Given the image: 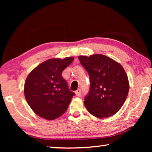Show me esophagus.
Instances as JSON below:
<instances>
[{
    "label": "esophagus",
    "instance_id": "esophagus-1",
    "mask_svg": "<svg viewBox=\"0 0 152 152\" xmlns=\"http://www.w3.org/2000/svg\"><path fill=\"white\" fill-rule=\"evenodd\" d=\"M75 93H76V96H80V95H81V90H80V89H78V90H77V91L75 92Z\"/></svg>",
    "mask_w": 152,
    "mask_h": 152
}]
</instances>
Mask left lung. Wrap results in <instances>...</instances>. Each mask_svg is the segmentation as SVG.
Instances as JSON below:
<instances>
[{"mask_svg": "<svg viewBox=\"0 0 152 152\" xmlns=\"http://www.w3.org/2000/svg\"><path fill=\"white\" fill-rule=\"evenodd\" d=\"M82 66L88 72L91 87L84 103L94 117L104 119L118 112L127 99L129 84L123 66L101 54L80 56Z\"/></svg>", "mask_w": 152, "mask_h": 152, "instance_id": "8db88e82", "label": "left lung"}]
</instances>
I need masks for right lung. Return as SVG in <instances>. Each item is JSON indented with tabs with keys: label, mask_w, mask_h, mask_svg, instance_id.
<instances>
[{
	"label": "right lung",
	"mask_w": 152,
	"mask_h": 152,
	"mask_svg": "<svg viewBox=\"0 0 152 152\" xmlns=\"http://www.w3.org/2000/svg\"><path fill=\"white\" fill-rule=\"evenodd\" d=\"M74 59H50L33 69L27 77L25 97L38 116L53 120L66 111L75 94L69 90L61 73Z\"/></svg>",
	"instance_id": "add662e5"
}]
</instances>
